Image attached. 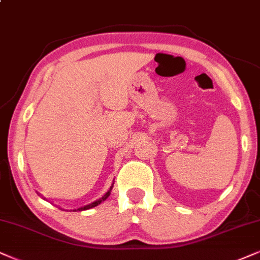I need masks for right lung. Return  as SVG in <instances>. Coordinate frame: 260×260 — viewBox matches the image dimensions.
I'll return each mask as SVG.
<instances>
[{
	"label": "right lung",
	"mask_w": 260,
	"mask_h": 260,
	"mask_svg": "<svg viewBox=\"0 0 260 260\" xmlns=\"http://www.w3.org/2000/svg\"><path fill=\"white\" fill-rule=\"evenodd\" d=\"M113 186H114V183L113 185L110 186V188H109V190H108V192L106 193V194H104L103 197H102L101 199H98V200H96V202H93V203H91V204H88V205H86V206H84V208H79L78 210H74V211H83V210H87V209H91V208H94V206H97L98 204H101L102 202H104V200H106L108 197L110 196V192H111V189H113Z\"/></svg>",
	"instance_id": "obj_1"
}]
</instances>
